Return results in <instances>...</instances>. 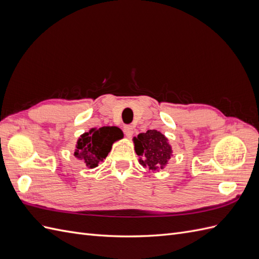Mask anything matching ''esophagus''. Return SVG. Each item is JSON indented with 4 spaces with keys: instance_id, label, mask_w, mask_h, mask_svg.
Returning <instances> with one entry per match:
<instances>
[{
    "instance_id": "obj_1",
    "label": "esophagus",
    "mask_w": 259,
    "mask_h": 259,
    "mask_svg": "<svg viewBox=\"0 0 259 259\" xmlns=\"http://www.w3.org/2000/svg\"><path fill=\"white\" fill-rule=\"evenodd\" d=\"M124 133L127 137H131L133 134H134V127L131 126V125H127V126H124Z\"/></svg>"
}]
</instances>
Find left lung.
Wrapping results in <instances>:
<instances>
[{"instance_id":"8db88e82","label":"left lung","mask_w":259,"mask_h":259,"mask_svg":"<svg viewBox=\"0 0 259 259\" xmlns=\"http://www.w3.org/2000/svg\"><path fill=\"white\" fill-rule=\"evenodd\" d=\"M139 163L149 169H163L170 159L171 148L167 138L155 130H149L134 138Z\"/></svg>"}]
</instances>
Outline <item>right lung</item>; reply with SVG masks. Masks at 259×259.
<instances>
[{
	"instance_id": "obj_1",
	"label": "right lung",
	"mask_w": 259,
	"mask_h": 259,
	"mask_svg": "<svg viewBox=\"0 0 259 259\" xmlns=\"http://www.w3.org/2000/svg\"><path fill=\"white\" fill-rule=\"evenodd\" d=\"M123 137L122 131L116 126L92 128L79 138L74 155L86 166L94 168L107 158L112 144Z\"/></svg>"
}]
</instances>
